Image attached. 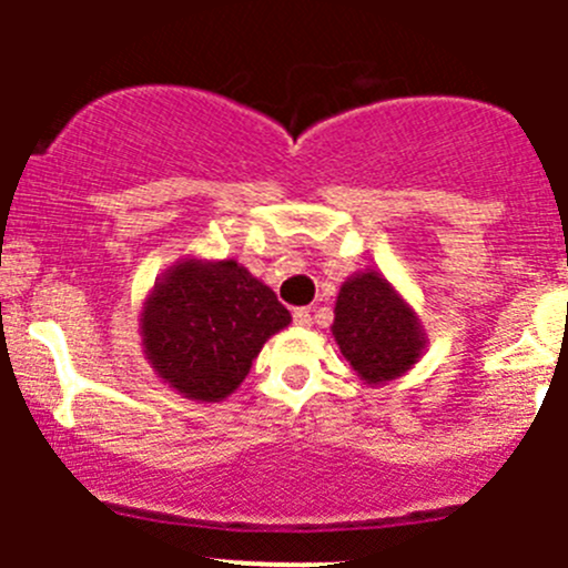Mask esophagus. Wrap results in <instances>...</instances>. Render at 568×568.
<instances>
[{
	"label": "esophagus",
	"instance_id": "34e87169",
	"mask_svg": "<svg viewBox=\"0 0 568 568\" xmlns=\"http://www.w3.org/2000/svg\"><path fill=\"white\" fill-rule=\"evenodd\" d=\"M294 324L296 326H311L313 324L311 311H307V307H296V311H294Z\"/></svg>",
	"mask_w": 568,
	"mask_h": 568
}]
</instances>
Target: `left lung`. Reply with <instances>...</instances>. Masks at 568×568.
Here are the masks:
<instances>
[{"instance_id": "8db88e82", "label": "left lung", "mask_w": 568, "mask_h": 568, "mask_svg": "<svg viewBox=\"0 0 568 568\" xmlns=\"http://www.w3.org/2000/svg\"><path fill=\"white\" fill-rule=\"evenodd\" d=\"M332 335L365 385L398 379L426 348L420 318L374 268L341 285Z\"/></svg>"}]
</instances>
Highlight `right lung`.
Masks as SVG:
<instances>
[{"label":"right lung","mask_w":568,"mask_h":568,"mask_svg":"<svg viewBox=\"0 0 568 568\" xmlns=\"http://www.w3.org/2000/svg\"><path fill=\"white\" fill-rule=\"evenodd\" d=\"M291 324L274 291L236 261L183 257L159 277L140 313L151 368L183 398L222 400L263 343Z\"/></svg>","instance_id":"obj_1"}]
</instances>
